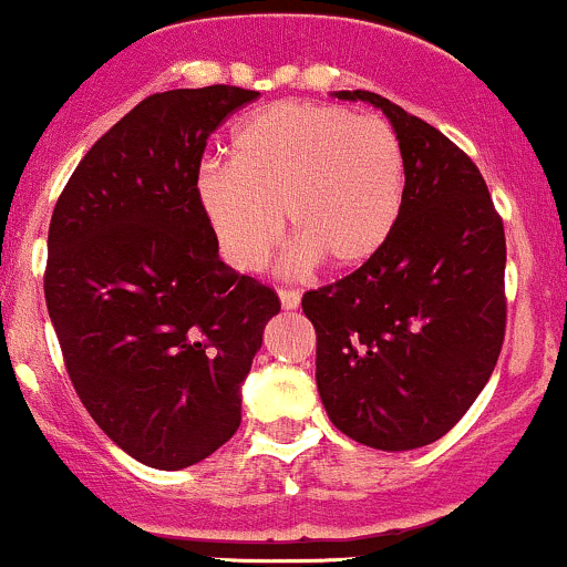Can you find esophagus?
I'll return each mask as SVG.
<instances>
[{"label": "esophagus", "mask_w": 567, "mask_h": 567, "mask_svg": "<svg viewBox=\"0 0 567 567\" xmlns=\"http://www.w3.org/2000/svg\"><path fill=\"white\" fill-rule=\"evenodd\" d=\"M278 300H281L284 311H295V308L300 306V291H295V289H281V291H278Z\"/></svg>", "instance_id": "obj_1"}]
</instances>
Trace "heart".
I'll list each match as a JSON object with an SVG mask.
<instances>
[{
	"instance_id": "heart-1",
	"label": "heart",
	"mask_w": 567,
	"mask_h": 567,
	"mask_svg": "<svg viewBox=\"0 0 567 567\" xmlns=\"http://www.w3.org/2000/svg\"><path fill=\"white\" fill-rule=\"evenodd\" d=\"M195 200L223 259L259 272L284 239L286 267L355 270L389 245L405 200V154L394 126L336 104L284 101L245 117L228 140V162L195 176ZM285 215L281 216L280 212Z\"/></svg>"
}]
</instances>
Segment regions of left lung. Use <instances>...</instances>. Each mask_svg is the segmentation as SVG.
<instances>
[{"instance_id": "8db88e82", "label": "left lung", "mask_w": 567, "mask_h": 567, "mask_svg": "<svg viewBox=\"0 0 567 567\" xmlns=\"http://www.w3.org/2000/svg\"><path fill=\"white\" fill-rule=\"evenodd\" d=\"M405 154V200L389 245L341 281L306 291L328 419L363 446L408 452L474 405L504 341V226L476 165L450 137L369 91Z\"/></svg>"}]
</instances>
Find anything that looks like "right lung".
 Segmentation results:
<instances>
[{
	"mask_svg": "<svg viewBox=\"0 0 567 567\" xmlns=\"http://www.w3.org/2000/svg\"><path fill=\"white\" fill-rule=\"evenodd\" d=\"M256 91L154 93L76 165L43 291L82 405L126 455L178 472L243 422V383L276 291L223 265L195 200L206 140Z\"/></svg>",
	"mask_w": 567,
	"mask_h": 567,
	"instance_id": "1",
	"label": "right lung"
}]
</instances>
